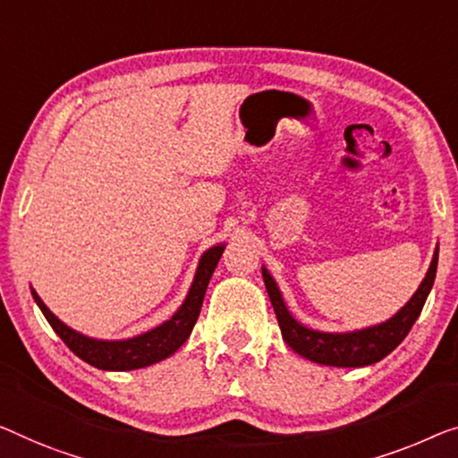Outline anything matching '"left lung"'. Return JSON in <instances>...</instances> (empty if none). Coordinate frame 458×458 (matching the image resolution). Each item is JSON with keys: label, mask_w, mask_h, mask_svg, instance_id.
Returning a JSON list of instances; mask_svg holds the SVG:
<instances>
[{"label": "left lung", "mask_w": 458, "mask_h": 458, "mask_svg": "<svg viewBox=\"0 0 458 458\" xmlns=\"http://www.w3.org/2000/svg\"><path fill=\"white\" fill-rule=\"evenodd\" d=\"M436 267H438V249L434 252L432 263L426 273L424 282L420 284L418 292L413 298L401 309L393 318H388L386 323L368 327V329L353 331V333H320L306 329L298 323V320L290 315L285 309L282 294H279L277 284L273 282V277L263 267V279L265 288H267L269 300L276 310L279 329L282 335L292 350L306 360L317 361V364L325 366H339V368H360V366H370L374 361L388 356L401 341L407 337V333L411 331L415 320H418L421 309H424L426 298L434 285Z\"/></svg>", "instance_id": "left-lung-1"}]
</instances>
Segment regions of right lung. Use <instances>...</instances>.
Masks as SVG:
<instances>
[{
    "label": "right lung",
    "mask_w": 458,
    "mask_h": 458,
    "mask_svg": "<svg viewBox=\"0 0 458 458\" xmlns=\"http://www.w3.org/2000/svg\"><path fill=\"white\" fill-rule=\"evenodd\" d=\"M222 252L224 244L209 249L206 255L201 257L193 285H191L189 290V296L185 302H182L181 309L176 310V315H173V318L133 339L98 341L81 335V333L73 331L67 325L61 323V320L47 309L45 302L38 298L34 290L32 296L34 302L38 304V309L43 310L45 318L49 320L53 331L64 339V344L70 347L78 358L88 361V364H92L94 368H100V370H135V368L156 364V361L173 356V353L189 339L191 331H193V327L197 323V317H199L201 312L208 284L211 276H214V269L217 261H220Z\"/></svg>",
    "instance_id": "1"
}]
</instances>
